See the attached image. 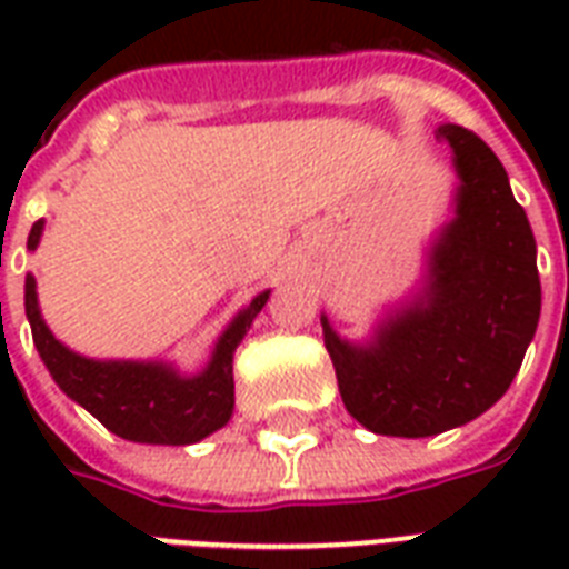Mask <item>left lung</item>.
Instances as JSON below:
<instances>
[{"label":"left lung","instance_id":"left-lung-1","mask_svg":"<svg viewBox=\"0 0 569 569\" xmlns=\"http://www.w3.org/2000/svg\"><path fill=\"white\" fill-rule=\"evenodd\" d=\"M437 136L451 147L458 189L422 289L383 312L366 342L339 337L321 312L346 410L383 437H433L490 410L540 319L538 244L502 162L458 123Z\"/></svg>","mask_w":569,"mask_h":569}]
</instances>
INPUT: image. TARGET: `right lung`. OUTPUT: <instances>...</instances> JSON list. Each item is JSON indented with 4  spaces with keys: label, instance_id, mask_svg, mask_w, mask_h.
<instances>
[{
    "label": "right lung",
    "instance_id": "obj_1",
    "mask_svg": "<svg viewBox=\"0 0 569 569\" xmlns=\"http://www.w3.org/2000/svg\"><path fill=\"white\" fill-rule=\"evenodd\" d=\"M43 221H34L29 232V250H38ZM268 295L232 316L212 348L209 363L194 375H182L173 363L159 360H93L70 351L52 337L40 316L38 283L26 274V319L40 360L64 396L97 416L111 433L132 442L153 446H191L230 422L236 405L232 355L250 330Z\"/></svg>",
    "mask_w": 569,
    "mask_h": 569
}]
</instances>
